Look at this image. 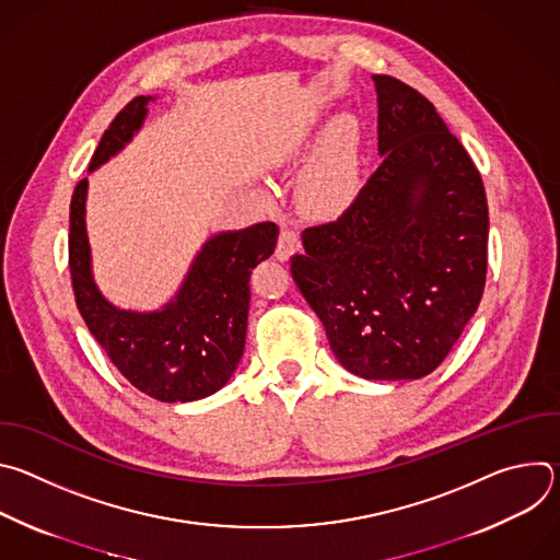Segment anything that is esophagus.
Here are the masks:
<instances>
[{
    "label": "esophagus",
    "instance_id": "obj_1",
    "mask_svg": "<svg viewBox=\"0 0 560 560\" xmlns=\"http://www.w3.org/2000/svg\"><path fill=\"white\" fill-rule=\"evenodd\" d=\"M296 246H299V234H296V230L290 228V225H283V228H281V234H279L277 253H275L277 259H279V261H288L290 255L296 250Z\"/></svg>",
    "mask_w": 560,
    "mask_h": 560
}]
</instances>
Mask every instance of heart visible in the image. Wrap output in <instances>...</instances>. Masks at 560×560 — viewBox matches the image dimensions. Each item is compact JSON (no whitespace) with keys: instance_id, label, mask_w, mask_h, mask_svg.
I'll list each match as a JSON object with an SVG mask.
<instances>
[{"instance_id":"heart-1","label":"heart","mask_w":560,"mask_h":560,"mask_svg":"<svg viewBox=\"0 0 560 560\" xmlns=\"http://www.w3.org/2000/svg\"><path fill=\"white\" fill-rule=\"evenodd\" d=\"M361 128L350 115L339 117L316 150L303 177L301 197L314 212L335 214L350 206L359 190Z\"/></svg>"}]
</instances>
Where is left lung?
Returning <instances> with one entry per match:
<instances>
[{"label":"left lung","mask_w":560,"mask_h":560,"mask_svg":"<svg viewBox=\"0 0 560 560\" xmlns=\"http://www.w3.org/2000/svg\"><path fill=\"white\" fill-rule=\"evenodd\" d=\"M372 79L383 162L337 221L303 230L290 272L348 372L421 378L481 303L488 199L436 108L389 74Z\"/></svg>","instance_id":"obj_1"}]
</instances>
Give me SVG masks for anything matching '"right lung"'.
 <instances>
[{"instance_id":"1","label":"right lung","mask_w":560,"mask_h":560,"mask_svg":"<svg viewBox=\"0 0 560 560\" xmlns=\"http://www.w3.org/2000/svg\"><path fill=\"white\" fill-rule=\"evenodd\" d=\"M152 100L135 97L113 119L89 173L132 141ZM86 197L89 179H82L70 201L68 264L77 307L91 335L115 368L156 401L188 404L221 389L244 354L253 268L275 253L279 228L264 221L210 236L175 296L159 310L137 312L110 303L95 283Z\"/></svg>"}]
</instances>
